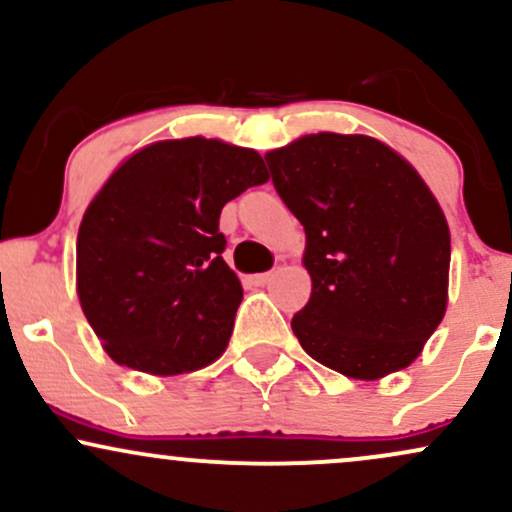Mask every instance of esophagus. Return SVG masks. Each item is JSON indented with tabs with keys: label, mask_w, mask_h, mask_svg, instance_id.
I'll use <instances>...</instances> for the list:
<instances>
[{
	"label": "esophagus",
	"mask_w": 512,
	"mask_h": 512,
	"mask_svg": "<svg viewBox=\"0 0 512 512\" xmlns=\"http://www.w3.org/2000/svg\"><path fill=\"white\" fill-rule=\"evenodd\" d=\"M274 279V272H264V274H255L252 276V281H255L257 286H264V284H269V281Z\"/></svg>",
	"instance_id": "esophagus-1"
}]
</instances>
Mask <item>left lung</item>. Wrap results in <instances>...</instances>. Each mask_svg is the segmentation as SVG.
Returning a JSON list of instances; mask_svg holds the SVG:
<instances>
[{
    "instance_id": "1",
    "label": "left lung",
    "mask_w": 512,
    "mask_h": 512,
    "mask_svg": "<svg viewBox=\"0 0 512 512\" xmlns=\"http://www.w3.org/2000/svg\"><path fill=\"white\" fill-rule=\"evenodd\" d=\"M264 158L305 231L313 291L291 320L305 354L354 380L411 366L450 281V228L424 178L368 134H305Z\"/></svg>"
}]
</instances>
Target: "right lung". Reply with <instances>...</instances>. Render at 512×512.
Instances as JSON below:
<instances>
[{
  "instance_id": "1",
  "label": "right lung",
  "mask_w": 512,
  "mask_h": 512,
  "mask_svg": "<svg viewBox=\"0 0 512 512\" xmlns=\"http://www.w3.org/2000/svg\"><path fill=\"white\" fill-rule=\"evenodd\" d=\"M267 180L255 149L207 137L154 142L113 170L81 219L76 293L115 363L180 375L226 351L243 286L219 216Z\"/></svg>"
}]
</instances>
